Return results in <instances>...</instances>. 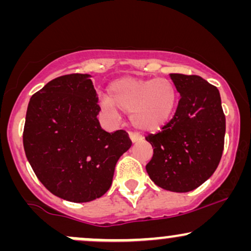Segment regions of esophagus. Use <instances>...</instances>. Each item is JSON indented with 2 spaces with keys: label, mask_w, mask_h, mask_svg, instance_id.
<instances>
[{
  "label": "esophagus",
  "mask_w": 251,
  "mask_h": 251,
  "mask_svg": "<svg viewBox=\"0 0 251 251\" xmlns=\"http://www.w3.org/2000/svg\"><path fill=\"white\" fill-rule=\"evenodd\" d=\"M128 135L132 143H137L139 142V140H142V135L138 133V132H129Z\"/></svg>",
  "instance_id": "esophagus-1"
}]
</instances>
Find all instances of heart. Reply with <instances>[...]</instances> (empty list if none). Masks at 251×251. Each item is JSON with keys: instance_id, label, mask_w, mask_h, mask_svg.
Listing matches in <instances>:
<instances>
[{"instance_id": "1", "label": "heart", "mask_w": 251, "mask_h": 251, "mask_svg": "<svg viewBox=\"0 0 251 251\" xmlns=\"http://www.w3.org/2000/svg\"><path fill=\"white\" fill-rule=\"evenodd\" d=\"M108 98L101 106L114 112L116 106L129 113V119L143 131H158L174 117L178 103V92L168 79L120 77L109 83Z\"/></svg>"}]
</instances>
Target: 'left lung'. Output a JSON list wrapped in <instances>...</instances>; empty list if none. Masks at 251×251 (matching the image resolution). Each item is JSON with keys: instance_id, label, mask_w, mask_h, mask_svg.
<instances>
[{"instance_id": "left-lung-1", "label": "left lung", "mask_w": 251, "mask_h": 251, "mask_svg": "<svg viewBox=\"0 0 251 251\" xmlns=\"http://www.w3.org/2000/svg\"><path fill=\"white\" fill-rule=\"evenodd\" d=\"M179 93L174 118L146 140L153 155L146 171L155 185L189 192L211 177L224 149L226 116L220 91L198 75L170 74Z\"/></svg>"}]
</instances>
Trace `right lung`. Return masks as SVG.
<instances>
[{"label":"right lung","instance_id":"right-lung-1","mask_svg":"<svg viewBox=\"0 0 251 251\" xmlns=\"http://www.w3.org/2000/svg\"><path fill=\"white\" fill-rule=\"evenodd\" d=\"M89 74L51 80L30 98L24 148L36 177L53 195L74 203L101 197L116 164L131 148L124 129L103 131Z\"/></svg>","mask_w":251,"mask_h":251}]
</instances>
